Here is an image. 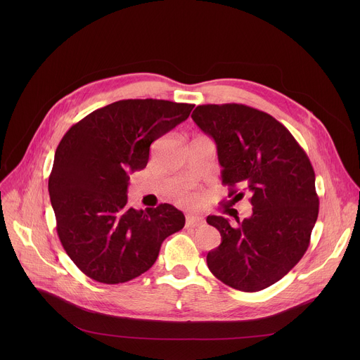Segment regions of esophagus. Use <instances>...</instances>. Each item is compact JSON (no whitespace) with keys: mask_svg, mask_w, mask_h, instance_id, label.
Returning <instances> with one entry per match:
<instances>
[{"mask_svg":"<svg viewBox=\"0 0 360 360\" xmlns=\"http://www.w3.org/2000/svg\"><path fill=\"white\" fill-rule=\"evenodd\" d=\"M205 219L202 217H196V215H188L186 217V226L188 228H196V226H200L203 225Z\"/></svg>","mask_w":360,"mask_h":360,"instance_id":"obj_1","label":"esophagus"}]
</instances>
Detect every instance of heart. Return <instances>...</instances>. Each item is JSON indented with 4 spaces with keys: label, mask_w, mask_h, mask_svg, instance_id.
<instances>
[{
    "label": "heart",
    "mask_w": 360,
    "mask_h": 360,
    "mask_svg": "<svg viewBox=\"0 0 360 360\" xmlns=\"http://www.w3.org/2000/svg\"><path fill=\"white\" fill-rule=\"evenodd\" d=\"M181 199H182V200H193L195 198L191 196V195H188V193H185V192H181Z\"/></svg>",
    "instance_id": "1"
}]
</instances>
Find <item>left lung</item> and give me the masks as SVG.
Here are the masks:
<instances>
[{
	"instance_id": "obj_1",
	"label": "left lung",
	"mask_w": 360,
	"mask_h": 360,
	"mask_svg": "<svg viewBox=\"0 0 360 360\" xmlns=\"http://www.w3.org/2000/svg\"><path fill=\"white\" fill-rule=\"evenodd\" d=\"M195 124L214 138L229 198L250 195L252 215L232 226L224 217L207 222L221 245L207 256L225 285L258 292L282 279L304 255L319 214L315 171L303 148L272 115L243 104L198 105Z\"/></svg>"
}]
</instances>
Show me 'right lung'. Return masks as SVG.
Segmentation results:
<instances>
[{
    "instance_id": "add662e5",
    "label": "right lung",
    "mask_w": 360,
    "mask_h": 360,
    "mask_svg": "<svg viewBox=\"0 0 360 360\" xmlns=\"http://www.w3.org/2000/svg\"><path fill=\"white\" fill-rule=\"evenodd\" d=\"M193 104L122 99L95 110L63 136L48 179L58 238L88 278L117 285L155 264L185 217L169 203L128 208V172L143 169L150 143L185 121Z\"/></svg>"
}]
</instances>
